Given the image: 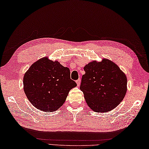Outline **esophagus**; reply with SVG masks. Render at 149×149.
<instances>
[{
	"mask_svg": "<svg viewBox=\"0 0 149 149\" xmlns=\"http://www.w3.org/2000/svg\"><path fill=\"white\" fill-rule=\"evenodd\" d=\"M76 83H77L78 86H80V79H78V80H77V81H76Z\"/></svg>",
	"mask_w": 149,
	"mask_h": 149,
	"instance_id": "1",
	"label": "esophagus"
}]
</instances>
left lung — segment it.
<instances>
[{"label": "left lung", "instance_id": "8db88e82", "mask_svg": "<svg viewBox=\"0 0 149 149\" xmlns=\"http://www.w3.org/2000/svg\"><path fill=\"white\" fill-rule=\"evenodd\" d=\"M84 69L80 89L87 105L96 113H107L116 107L127 93L125 74L107 58L91 62Z\"/></svg>", "mask_w": 149, "mask_h": 149}]
</instances>
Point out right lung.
Masks as SVG:
<instances>
[{
    "mask_svg": "<svg viewBox=\"0 0 149 149\" xmlns=\"http://www.w3.org/2000/svg\"><path fill=\"white\" fill-rule=\"evenodd\" d=\"M24 91L31 104L44 112H53L63 105L69 91L77 86L70 70L57 60L43 57L30 66L24 76Z\"/></svg>",
    "mask_w": 149,
    "mask_h": 149,
    "instance_id": "right-lung-1",
    "label": "right lung"
}]
</instances>
